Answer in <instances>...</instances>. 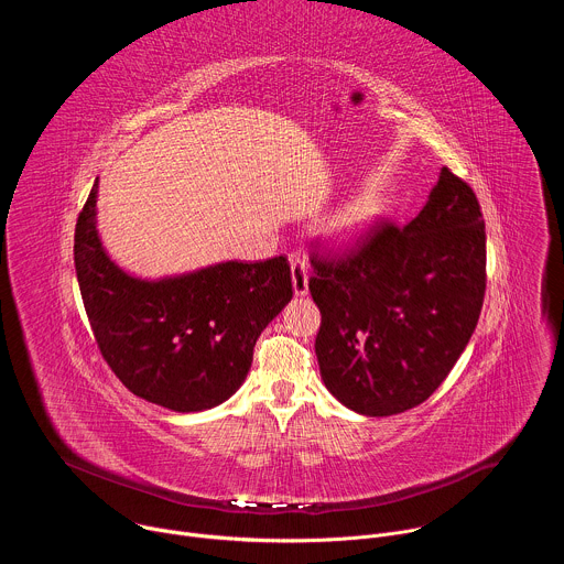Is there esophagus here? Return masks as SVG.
I'll return each instance as SVG.
<instances>
[{
  "instance_id": "1",
  "label": "esophagus",
  "mask_w": 564,
  "mask_h": 564,
  "mask_svg": "<svg viewBox=\"0 0 564 564\" xmlns=\"http://www.w3.org/2000/svg\"><path fill=\"white\" fill-rule=\"evenodd\" d=\"M290 265H292V285H294V294H296V296L307 294V263H305V259L292 254V257H290Z\"/></svg>"
}]
</instances>
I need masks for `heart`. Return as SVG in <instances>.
<instances>
[{
	"label": "heart",
	"instance_id": "obj_1",
	"mask_svg": "<svg viewBox=\"0 0 564 564\" xmlns=\"http://www.w3.org/2000/svg\"><path fill=\"white\" fill-rule=\"evenodd\" d=\"M372 220V209L368 205H352L335 216L330 225V234L337 240H352L357 238Z\"/></svg>",
	"mask_w": 564,
	"mask_h": 564
}]
</instances>
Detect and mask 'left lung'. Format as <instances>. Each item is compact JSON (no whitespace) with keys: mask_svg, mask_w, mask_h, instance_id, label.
Instances as JSON below:
<instances>
[{"mask_svg":"<svg viewBox=\"0 0 564 564\" xmlns=\"http://www.w3.org/2000/svg\"><path fill=\"white\" fill-rule=\"evenodd\" d=\"M310 263L321 379L355 413L397 415L440 388L477 326L485 218L475 192L442 167L409 225L377 220L348 254L312 252Z\"/></svg>","mask_w":564,"mask_h":564,"instance_id":"1","label":"left lung"}]
</instances>
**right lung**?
I'll use <instances>...</instances> for the list:
<instances>
[{
  "instance_id": "add662e5",
  "label": "right lung",
  "mask_w": 564,
  "mask_h": 564,
  "mask_svg": "<svg viewBox=\"0 0 564 564\" xmlns=\"http://www.w3.org/2000/svg\"><path fill=\"white\" fill-rule=\"evenodd\" d=\"M98 181L75 225V274L98 348L138 397L198 413L246 381L259 335L292 299L285 257L227 261L144 281L120 270L96 227Z\"/></svg>"
}]
</instances>
